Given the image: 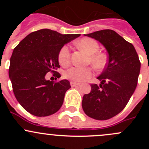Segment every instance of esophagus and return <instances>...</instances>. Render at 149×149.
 I'll return each mask as SVG.
<instances>
[{
    "label": "esophagus",
    "mask_w": 149,
    "mask_h": 149,
    "mask_svg": "<svg viewBox=\"0 0 149 149\" xmlns=\"http://www.w3.org/2000/svg\"><path fill=\"white\" fill-rule=\"evenodd\" d=\"M79 85H80V84L79 83H76V82H73V81L70 82V86H71L72 87L76 86H79Z\"/></svg>",
    "instance_id": "34e87169"
}]
</instances>
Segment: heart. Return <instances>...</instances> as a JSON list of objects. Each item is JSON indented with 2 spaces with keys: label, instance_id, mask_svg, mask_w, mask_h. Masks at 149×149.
<instances>
[{
  "label": "heart",
  "instance_id": "1",
  "mask_svg": "<svg viewBox=\"0 0 149 149\" xmlns=\"http://www.w3.org/2000/svg\"><path fill=\"white\" fill-rule=\"evenodd\" d=\"M76 46L89 55V61L97 68H102L105 65L107 58L104 54L97 52L99 45L94 40L91 38H83L76 42ZM59 62L61 65H67L70 61V49L68 46L63 47L59 53ZM93 74L91 67H72L65 72L68 79L74 81H83L89 79Z\"/></svg>",
  "mask_w": 149,
  "mask_h": 149
}]
</instances>
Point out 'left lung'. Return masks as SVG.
Masks as SVG:
<instances>
[{
  "mask_svg": "<svg viewBox=\"0 0 149 149\" xmlns=\"http://www.w3.org/2000/svg\"><path fill=\"white\" fill-rule=\"evenodd\" d=\"M100 42L108 53V63L97 77L100 86L91 84V92L84 94L82 107L93 119H110L127 105L136 90L141 69L134 46L111 29L84 34Z\"/></svg>",
  "mask_w": 149,
  "mask_h": 149,
  "instance_id": "obj_1",
  "label": "left lung"
}]
</instances>
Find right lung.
<instances>
[{
	"mask_svg": "<svg viewBox=\"0 0 149 149\" xmlns=\"http://www.w3.org/2000/svg\"><path fill=\"white\" fill-rule=\"evenodd\" d=\"M80 35L42 29L30 33L14 48L8 75L16 100L30 114L49 116L61 107L65 92L71 87L70 82L63 79L55 83L46 80L45 76L52 72L61 77L55 71L61 67L60 51Z\"/></svg>",
	"mask_w": 149,
	"mask_h": 149,
	"instance_id": "obj_1",
	"label": "right lung"
}]
</instances>
